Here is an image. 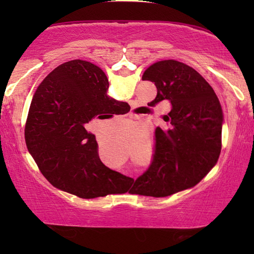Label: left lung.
I'll return each mask as SVG.
<instances>
[{"mask_svg":"<svg viewBox=\"0 0 254 254\" xmlns=\"http://www.w3.org/2000/svg\"><path fill=\"white\" fill-rule=\"evenodd\" d=\"M157 88L151 103L168 100L166 128L155 130V154L136 179L140 195L163 197L193 187L216 164L222 148L223 112L216 93L190 65L158 61L142 76Z\"/></svg>","mask_w":254,"mask_h":254,"instance_id":"obj_1","label":"left lung"}]
</instances>
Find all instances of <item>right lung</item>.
I'll return each instance as SVG.
<instances>
[{
	"instance_id": "add662e5",
	"label": "right lung",
	"mask_w": 254,
	"mask_h": 254,
	"mask_svg": "<svg viewBox=\"0 0 254 254\" xmlns=\"http://www.w3.org/2000/svg\"><path fill=\"white\" fill-rule=\"evenodd\" d=\"M109 79L91 62L71 60L38 86L25 124V142L52 185L82 199L124 190L129 177L103 164L96 136L85 129L95 118L109 119L128 104L107 95Z\"/></svg>"
}]
</instances>
